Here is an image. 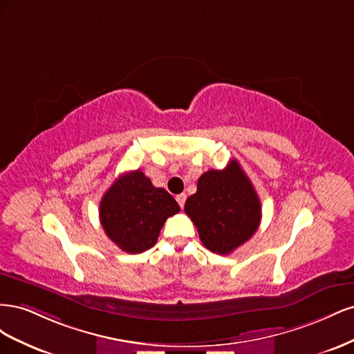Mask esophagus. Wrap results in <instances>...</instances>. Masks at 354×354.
Returning <instances> with one entry per match:
<instances>
[{"mask_svg": "<svg viewBox=\"0 0 354 354\" xmlns=\"http://www.w3.org/2000/svg\"><path fill=\"white\" fill-rule=\"evenodd\" d=\"M176 199H177V202H178L180 208H183V207H185V202H186V195H185V194L177 195V196H176Z\"/></svg>", "mask_w": 354, "mask_h": 354, "instance_id": "obj_1", "label": "esophagus"}]
</instances>
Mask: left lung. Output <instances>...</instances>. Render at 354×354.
<instances>
[{
	"label": "left lung",
	"mask_w": 354,
	"mask_h": 354,
	"mask_svg": "<svg viewBox=\"0 0 354 354\" xmlns=\"http://www.w3.org/2000/svg\"><path fill=\"white\" fill-rule=\"evenodd\" d=\"M185 212L194 221L202 243L227 255L248 241L260 226V198L236 159L224 169H209L198 180Z\"/></svg>",
	"instance_id": "left-lung-1"
}]
</instances>
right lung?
<instances>
[{
	"mask_svg": "<svg viewBox=\"0 0 354 354\" xmlns=\"http://www.w3.org/2000/svg\"><path fill=\"white\" fill-rule=\"evenodd\" d=\"M178 203L162 187H155L140 169L113 181L100 201V223L108 238L128 254H140L156 243Z\"/></svg>",
	"mask_w": 354,
	"mask_h": 354,
	"instance_id": "right-lung-1",
	"label": "right lung"
}]
</instances>
